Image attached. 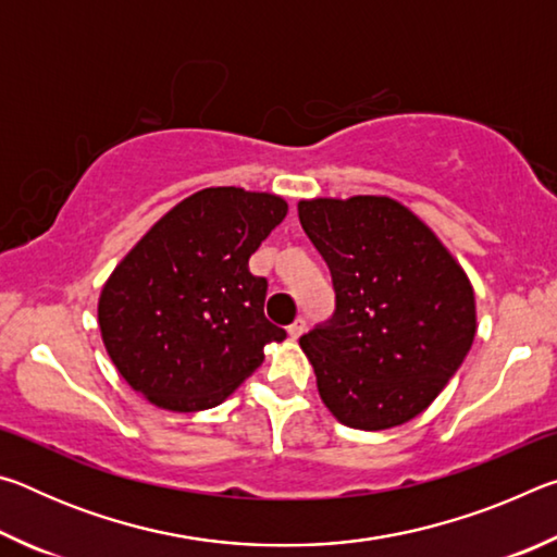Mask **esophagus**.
<instances>
[{"mask_svg": "<svg viewBox=\"0 0 557 557\" xmlns=\"http://www.w3.org/2000/svg\"><path fill=\"white\" fill-rule=\"evenodd\" d=\"M305 329H307L305 319H295V322L287 326V334H289V338H299L301 334H305Z\"/></svg>", "mask_w": 557, "mask_h": 557, "instance_id": "34e87169", "label": "esophagus"}]
</instances>
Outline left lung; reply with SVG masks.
<instances>
[{
    "label": "left lung",
    "instance_id": "left-lung-1",
    "mask_svg": "<svg viewBox=\"0 0 557 557\" xmlns=\"http://www.w3.org/2000/svg\"><path fill=\"white\" fill-rule=\"evenodd\" d=\"M297 209L336 292L334 317L299 338L319 398L346 428H398L465 361L474 287L430 225L391 196L301 199Z\"/></svg>",
    "mask_w": 557,
    "mask_h": 557
}]
</instances>
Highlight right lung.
Masks as SVG:
<instances>
[{"mask_svg": "<svg viewBox=\"0 0 557 557\" xmlns=\"http://www.w3.org/2000/svg\"><path fill=\"white\" fill-rule=\"evenodd\" d=\"M285 215L277 194L201 188L120 260L98 324L132 391L162 410L199 412L258 371L265 346L287 334L265 319L268 280L248 260Z\"/></svg>", "mask_w": 557, "mask_h": 557, "instance_id": "add662e5", "label": "right lung"}]
</instances>
